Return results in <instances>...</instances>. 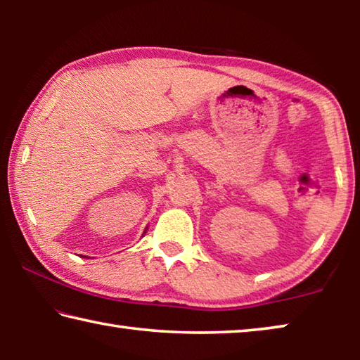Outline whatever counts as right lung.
<instances>
[{
    "label": "right lung",
    "instance_id": "right-lung-1",
    "mask_svg": "<svg viewBox=\"0 0 360 360\" xmlns=\"http://www.w3.org/2000/svg\"><path fill=\"white\" fill-rule=\"evenodd\" d=\"M146 230H148V229H146ZM146 230H144V233H146Z\"/></svg>",
    "mask_w": 360,
    "mask_h": 360
}]
</instances>
